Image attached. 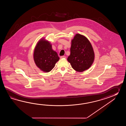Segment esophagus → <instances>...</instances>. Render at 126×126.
I'll list each match as a JSON object with an SVG mask.
<instances>
[{
  "label": "esophagus",
  "instance_id": "obj_1",
  "mask_svg": "<svg viewBox=\"0 0 126 126\" xmlns=\"http://www.w3.org/2000/svg\"><path fill=\"white\" fill-rule=\"evenodd\" d=\"M66 58V56H62L60 57V59H65Z\"/></svg>",
  "mask_w": 126,
  "mask_h": 126
}]
</instances>
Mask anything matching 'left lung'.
I'll return each mask as SVG.
<instances>
[{
	"label": "left lung",
	"instance_id": "obj_1",
	"mask_svg": "<svg viewBox=\"0 0 126 126\" xmlns=\"http://www.w3.org/2000/svg\"><path fill=\"white\" fill-rule=\"evenodd\" d=\"M71 53L67 58L72 67L77 72H82L89 68L94 62V50L87 38L76 34L72 40Z\"/></svg>",
	"mask_w": 126,
	"mask_h": 126
}]
</instances>
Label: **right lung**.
Here are the masks:
<instances>
[{"label": "right lung", "instance_id": "obj_1", "mask_svg": "<svg viewBox=\"0 0 126 126\" xmlns=\"http://www.w3.org/2000/svg\"><path fill=\"white\" fill-rule=\"evenodd\" d=\"M59 59L48 41L42 39L38 42L34 52V60L40 70L46 72L51 71Z\"/></svg>", "mask_w": 126, "mask_h": 126}]
</instances>
